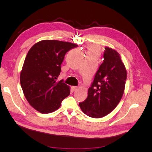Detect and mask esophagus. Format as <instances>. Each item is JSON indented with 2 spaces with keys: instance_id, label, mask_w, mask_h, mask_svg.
Here are the masks:
<instances>
[{
  "instance_id": "34e87169",
  "label": "esophagus",
  "mask_w": 152,
  "mask_h": 152,
  "mask_svg": "<svg viewBox=\"0 0 152 152\" xmlns=\"http://www.w3.org/2000/svg\"><path fill=\"white\" fill-rule=\"evenodd\" d=\"M78 88H79V87H77V86H72V91H75L77 89H78Z\"/></svg>"
}]
</instances>
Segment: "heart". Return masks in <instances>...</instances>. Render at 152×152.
Here are the masks:
<instances>
[{
	"mask_svg": "<svg viewBox=\"0 0 152 152\" xmlns=\"http://www.w3.org/2000/svg\"><path fill=\"white\" fill-rule=\"evenodd\" d=\"M89 52L87 54H98L99 49L95 46H89L88 48Z\"/></svg>",
	"mask_w": 152,
	"mask_h": 152,
	"instance_id": "b5f03b06",
	"label": "heart"
}]
</instances>
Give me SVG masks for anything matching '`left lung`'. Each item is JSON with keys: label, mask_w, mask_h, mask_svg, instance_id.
Wrapping results in <instances>:
<instances>
[{"label": "left lung", "mask_w": 152, "mask_h": 152, "mask_svg": "<svg viewBox=\"0 0 152 152\" xmlns=\"http://www.w3.org/2000/svg\"><path fill=\"white\" fill-rule=\"evenodd\" d=\"M104 60L88 89L86 99L79 103L87 116L102 118L116 108L124 94L127 71L121 55L115 50L105 48Z\"/></svg>", "instance_id": "obj_1"}]
</instances>
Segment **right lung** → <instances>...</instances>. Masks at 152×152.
<instances>
[{
    "label": "right lung",
    "mask_w": 152,
    "mask_h": 152,
    "mask_svg": "<svg viewBox=\"0 0 152 152\" xmlns=\"http://www.w3.org/2000/svg\"><path fill=\"white\" fill-rule=\"evenodd\" d=\"M77 46L68 42L44 40L28 50L20 73V84L26 100L40 113L56 111L70 94V87L56 80L65 54Z\"/></svg>",
    "instance_id": "add662e5"
}]
</instances>
